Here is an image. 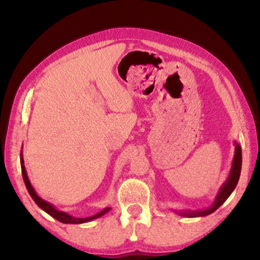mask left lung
I'll list each match as a JSON object with an SVG mask.
<instances>
[{
	"mask_svg": "<svg viewBox=\"0 0 260 260\" xmlns=\"http://www.w3.org/2000/svg\"><path fill=\"white\" fill-rule=\"evenodd\" d=\"M240 170H241V148L240 145L236 142V151H234V157H233V162H232V168H231L229 179L225 183L222 184V187L220 188L218 195H216L214 202L211 207L207 209H202V211H182V212H177L179 214L183 215V216H189V218H195V216H206L211 213L215 212L220 206H221L223 202H225L232 191L234 190V188L237 187L238 181H239L240 177Z\"/></svg>",
	"mask_w": 260,
	"mask_h": 260,
	"instance_id": "left-lung-1",
	"label": "left lung"
}]
</instances>
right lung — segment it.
Here are the masks:
<instances>
[{
    "instance_id": "1",
    "label": "right lung",
    "mask_w": 260,
    "mask_h": 260,
    "mask_svg": "<svg viewBox=\"0 0 260 260\" xmlns=\"http://www.w3.org/2000/svg\"><path fill=\"white\" fill-rule=\"evenodd\" d=\"M20 161H21V172H22V177H23V181H24V184H26L27 187V190L28 193L30 194V197L33 198V200L35 201V204H37L39 207L41 209H44L46 213H48L49 215L53 216V218L58 220V221L62 222V223H84V222H87V221H91V220L93 219H97V218H101L102 215H104L105 213H108L110 209V207L108 208H104L102 212L97 213V214L92 215V216H88V218H74V216L67 214L65 212H61V211H58L54 206L49 204V202L42 200V199L39 197V195L35 193L34 188L31 187V184L29 182V179H28L27 176V172H26V168H24V162H23V157H22V151H21L20 154Z\"/></svg>"
}]
</instances>
